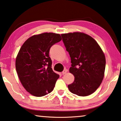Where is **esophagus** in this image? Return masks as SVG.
<instances>
[{
    "mask_svg": "<svg viewBox=\"0 0 121 121\" xmlns=\"http://www.w3.org/2000/svg\"><path fill=\"white\" fill-rule=\"evenodd\" d=\"M68 72V70L67 69H64V70L63 71V72H62V74L63 75H64V74H66L67 73V72Z\"/></svg>",
    "mask_w": 121,
    "mask_h": 121,
    "instance_id": "obj_1",
    "label": "esophagus"
}]
</instances>
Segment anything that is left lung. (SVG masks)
Here are the masks:
<instances>
[{"label":"left lung","instance_id":"obj_1","mask_svg":"<svg viewBox=\"0 0 121 121\" xmlns=\"http://www.w3.org/2000/svg\"><path fill=\"white\" fill-rule=\"evenodd\" d=\"M66 50L70 56L69 72L75 77L68 85L69 91L80 96L90 95L103 80L106 59L98 43L91 36L81 32L62 34Z\"/></svg>","mask_w":121,"mask_h":121}]
</instances>
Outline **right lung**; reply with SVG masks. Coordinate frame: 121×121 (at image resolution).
I'll return each instance as SVG.
<instances>
[{"mask_svg":"<svg viewBox=\"0 0 121 121\" xmlns=\"http://www.w3.org/2000/svg\"><path fill=\"white\" fill-rule=\"evenodd\" d=\"M61 39L59 34L43 33L30 37L20 49L16 70L23 86L31 95L43 96L53 90L59 75L52 70L49 52Z\"/></svg>","mask_w":121,"mask_h":121,"instance_id":"add662e5","label":"right lung"}]
</instances>
